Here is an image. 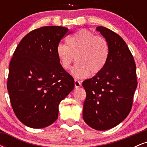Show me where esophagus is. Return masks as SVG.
Returning <instances> with one entry per match:
<instances>
[{
	"mask_svg": "<svg viewBox=\"0 0 147 147\" xmlns=\"http://www.w3.org/2000/svg\"><path fill=\"white\" fill-rule=\"evenodd\" d=\"M82 86V84H81V82H79V80H77V79H75V87L76 88H79Z\"/></svg>",
	"mask_w": 147,
	"mask_h": 147,
	"instance_id": "1",
	"label": "esophagus"
}]
</instances>
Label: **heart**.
<instances>
[{
    "mask_svg": "<svg viewBox=\"0 0 147 147\" xmlns=\"http://www.w3.org/2000/svg\"><path fill=\"white\" fill-rule=\"evenodd\" d=\"M109 45L105 38L81 30L66 38V45L59 44L56 55L61 66L69 70L75 59L71 74L77 78L96 75L103 70L109 56Z\"/></svg>",
    "mask_w": 147,
    "mask_h": 147,
    "instance_id": "obj_1",
    "label": "heart"
}]
</instances>
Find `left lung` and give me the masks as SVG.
Listing matches in <instances>:
<instances>
[{
	"label": "left lung",
	"mask_w": 147,
	"mask_h": 147,
	"mask_svg": "<svg viewBox=\"0 0 147 147\" xmlns=\"http://www.w3.org/2000/svg\"><path fill=\"white\" fill-rule=\"evenodd\" d=\"M109 45V56L103 70L82 83L86 92L83 118L92 129H110L129 114L138 86L134 59L125 41L112 30L96 28Z\"/></svg>",
	"instance_id": "obj_1"
}]
</instances>
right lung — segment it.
Returning a JSON list of instances; mask_svg holds the SVG:
<instances>
[{"label": "right lung", "instance_id": "add662e5", "mask_svg": "<svg viewBox=\"0 0 147 147\" xmlns=\"http://www.w3.org/2000/svg\"><path fill=\"white\" fill-rule=\"evenodd\" d=\"M70 33L64 27H42L25 35L15 50L7 86L15 115L27 126L41 129L55 122L61 101L75 87L56 55Z\"/></svg>", "mask_w": 147, "mask_h": 147}]
</instances>
